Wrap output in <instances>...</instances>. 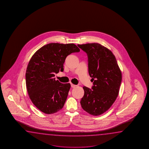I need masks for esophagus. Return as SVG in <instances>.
Masks as SVG:
<instances>
[{
  "mask_svg": "<svg viewBox=\"0 0 149 149\" xmlns=\"http://www.w3.org/2000/svg\"><path fill=\"white\" fill-rule=\"evenodd\" d=\"M71 87H72V88H74V87H76V86H77L74 85V84H71Z\"/></svg>",
  "mask_w": 149,
  "mask_h": 149,
  "instance_id": "obj_1",
  "label": "esophagus"
}]
</instances>
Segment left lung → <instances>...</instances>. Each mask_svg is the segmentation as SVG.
Segmentation results:
<instances>
[{
    "label": "left lung",
    "instance_id": "obj_1",
    "mask_svg": "<svg viewBox=\"0 0 149 149\" xmlns=\"http://www.w3.org/2000/svg\"><path fill=\"white\" fill-rule=\"evenodd\" d=\"M78 46L87 55L89 74L93 82L91 89L83 87L81 107L93 116L103 114L117 97L122 80L120 70L114 55L107 48L97 43Z\"/></svg>",
    "mask_w": 149,
    "mask_h": 149
}]
</instances>
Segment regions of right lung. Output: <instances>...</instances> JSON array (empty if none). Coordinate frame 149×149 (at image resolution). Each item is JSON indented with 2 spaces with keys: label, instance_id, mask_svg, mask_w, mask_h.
<instances>
[{
  "label": "right lung",
  "instance_id": "obj_1",
  "mask_svg": "<svg viewBox=\"0 0 149 149\" xmlns=\"http://www.w3.org/2000/svg\"><path fill=\"white\" fill-rule=\"evenodd\" d=\"M79 52L73 44L50 43L32 56L26 71V86L32 102L41 112L53 114L63 107L71 85L56 80L54 74L63 71L67 56Z\"/></svg>",
  "mask_w": 149,
  "mask_h": 149
}]
</instances>
